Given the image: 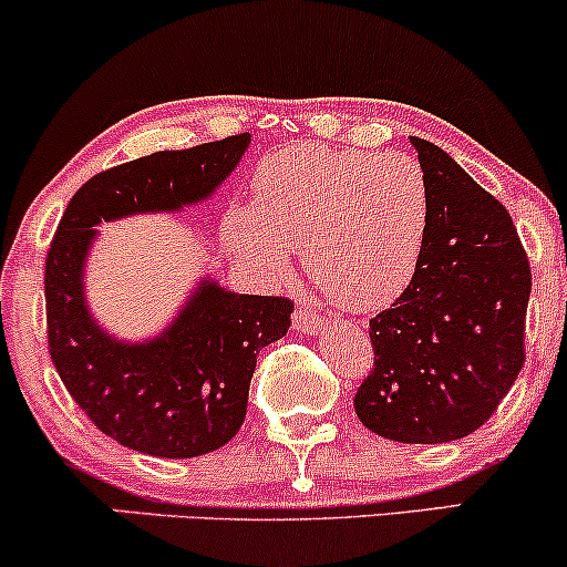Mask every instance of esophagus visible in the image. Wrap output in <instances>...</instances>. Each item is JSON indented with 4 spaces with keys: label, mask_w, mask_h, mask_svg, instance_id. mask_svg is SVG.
<instances>
[{
    "label": "esophagus",
    "mask_w": 567,
    "mask_h": 567,
    "mask_svg": "<svg viewBox=\"0 0 567 567\" xmlns=\"http://www.w3.org/2000/svg\"><path fill=\"white\" fill-rule=\"evenodd\" d=\"M292 322H296L298 333H306V336L315 333V330L320 328V317L311 315V311H303V309L296 311V320H292Z\"/></svg>",
    "instance_id": "1"
}]
</instances>
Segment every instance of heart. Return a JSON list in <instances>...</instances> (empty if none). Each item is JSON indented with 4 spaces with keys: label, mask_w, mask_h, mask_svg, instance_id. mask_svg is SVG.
<instances>
[{
    "label": "heart",
    "mask_w": 567,
    "mask_h": 567,
    "mask_svg": "<svg viewBox=\"0 0 567 567\" xmlns=\"http://www.w3.org/2000/svg\"><path fill=\"white\" fill-rule=\"evenodd\" d=\"M256 199L231 220V247L266 275L301 245L306 275L343 309L381 311L405 292L424 250L429 188L405 154L298 143L256 173Z\"/></svg>",
    "instance_id": "b5f03b06"
}]
</instances>
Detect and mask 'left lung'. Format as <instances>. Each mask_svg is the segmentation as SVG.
I'll return each instance as SVG.
<instances>
[{
  "label": "left lung",
  "instance_id": "left-lung-1",
  "mask_svg": "<svg viewBox=\"0 0 567 567\" xmlns=\"http://www.w3.org/2000/svg\"><path fill=\"white\" fill-rule=\"evenodd\" d=\"M410 143L429 188L424 250L370 320L375 368L354 410L379 437L440 445L483 426L517 381L530 266L506 207L440 146Z\"/></svg>",
  "mask_w": 567,
  "mask_h": 567
}]
</instances>
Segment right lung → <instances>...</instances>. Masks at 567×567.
<instances>
[{
  "mask_svg": "<svg viewBox=\"0 0 567 567\" xmlns=\"http://www.w3.org/2000/svg\"><path fill=\"white\" fill-rule=\"evenodd\" d=\"M247 146L250 133H243L97 173L58 224L44 266L50 357L76 405L130 451L194 458L226 445L245 421L258 351L288 333L292 303L234 292L202 275L159 333L122 338L87 301L97 226L207 202Z\"/></svg>",
  "mask_w": 567,
  "mask_h": 567,
  "instance_id": "obj_1",
  "label": "right lung"
}]
</instances>
